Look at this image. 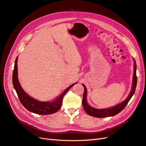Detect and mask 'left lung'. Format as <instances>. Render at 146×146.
I'll return each instance as SVG.
<instances>
[{
	"instance_id": "left-lung-1",
	"label": "left lung",
	"mask_w": 146,
	"mask_h": 146,
	"mask_svg": "<svg viewBox=\"0 0 146 146\" xmlns=\"http://www.w3.org/2000/svg\"><path fill=\"white\" fill-rule=\"evenodd\" d=\"M134 72L133 76V83H132L131 90L130 92L129 96L127 97V99L123 101L122 102L119 104L118 105L114 106V107H110L108 108L104 109H97L91 107L89 104H88L86 101V96H87V90L86 86L83 85L84 87V93L83 96L82 100V105L84 110L86 113L89 114L90 116H94L96 117H106L110 116H113L116 115L117 114L120 113L122 110L125 107V106L129 103V100L131 98V97L133 96L135 91L136 90V84H137V77H136V61L134 60Z\"/></svg>"
}]
</instances>
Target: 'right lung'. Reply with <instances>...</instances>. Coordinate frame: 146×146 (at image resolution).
Instances as JSON below:
<instances>
[{
	"mask_svg": "<svg viewBox=\"0 0 146 146\" xmlns=\"http://www.w3.org/2000/svg\"><path fill=\"white\" fill-rule=\"evenodd\" d=\"M17 57L15 63L14 70L13 72V85L15 90L18 96L19 99L24 107L29 110V111L41 115H47V114H51L55 113L58 111L61 107L64 95L66 94L70 88L72 87L77 82L72 84V85L69 86L67 89H66L64 92L61 95H60L55 100L50 102H40L32 98H31L22 88L19 80L17 77Z\"/></svg>",
	"mask_w": 146,
	"mask_h": 146,
	"instance_id": "obj_1",
	"label": "right lung"
}]
</instances>
